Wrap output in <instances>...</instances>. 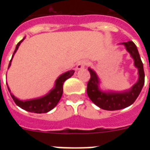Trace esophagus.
I'll return each instance as SVG.
<instances>
[{"instance_id":"obj_1","label":"esophagus","mask_w":150,"mask_h":150,"mask_svg":"<svg viewBox=\"0 0 150 150\" xmlns=\"http://www.w3.org/2000/svg\"><path fill=\"white\" fill-rule=\"evenodd\" d=\"M86 65H87V62L84 61V60H83V61H80V62H79L76 68L78 69V70H82V69L84 68Z\"/></svg>"}]
</instances>
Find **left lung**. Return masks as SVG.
<instances>
[{"label": "left lung", "mask_w": 150, "mask_h": 150, "mask_svg": "<svg viewBox=\"0 0 150 150\" xmlns=\"http://www.w3.org/2000/svg\"><path fill=\"white\" fill-rule=\"evenodd\" d=\"M124 45L126 50L133 59L134 66L138 70V80L132 88L123 91H102L100 88V79L94 70L88 68L91 78L88 83L87 93L93 103L104 110L115 111L129 107L134 103L138 97L145 83V73L143 63L139 54L137 48L132 41L120 43Z\"/></svg>", "instance_id": "8db88e82"}]
</instances>
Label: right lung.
<instances>
[{
  "label": "right lung",
  "instance_id": "right-lung-1",
  "mask_svg": "<svg viewBox=\"0 0 150 150\" xmlns=\"http://www.w3.org/2000/svg\"><path fill=\"white\" fill-rule=\"evenodd\" d=\"M25 39V38L22 40H21L18 43V45L16 46L15 50L13 56H12V59L9 62L8 64V67L11 66V62L12 59L14 56L15 53L17 52L18 47L20 46L23 40ZM75 71L74 70H71L68 71L63 73L62 75L58 77V79L55 80V83L54 88L50 90V91L46 94L45 96H43L42 97L36 98V99H32V100H21L18 98L14 96L11 93V91L8 88V90L10 92L11 95V97L13 98V100L15 102V104L18 105V107H20L22 109H24L28 112H34V113H46L50 112V110H52L55 107L56 105L58 104L59 101L60 100V99L62 97V91H63V88H62V85L64 83V82L67 79L71 78L72 75H74Z\"/></svg>",
  "mask_w": 150,
  "mask_h": 150
}]
</instances>
